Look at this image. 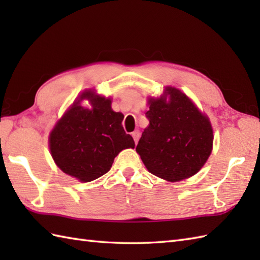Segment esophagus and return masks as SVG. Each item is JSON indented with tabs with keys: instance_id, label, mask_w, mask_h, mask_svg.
I'll list each match as a JSON object with an SVG mask.
<instances>
[{
	"instance_id": "obj_1",
	"label": "esophagus",
	"mask_w": 260,
	"mask_h": 260,
	"mask_svg": "<svg viewBox=\"0 0 260 260\" xmlns=\"http://www.w3.org/2000/svg\"><path fill=\"white\" fill-rule=\"evenodd\" d=\"M132 136H133L135 143H137V141H139V137H140V132L139 131L133 132V133H132Z\"/></svg>"
}]
</instances>
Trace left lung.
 <instances>
[{
    "instance_id": "obj_1",
    "label": "left lung",
    "mask_w": 260,
    "mask_h": 260,
    "mask_svg": "<svg viewBox=\"0 0 260 260\" xmlns=\"http://www.w3.org/2000/svg\"><path fill=\"white\" fill-rule=\"evenodd\" d=\"M165 97L150 99L145 113L150 121L142 133L136 152L146 169L171 182L190 178L211 154L213 133L209 118L189 97L168 87Z\"/></svg>"
}]
</instances>
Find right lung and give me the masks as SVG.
<instances>
[{
    "label": "right lung",
    "instance_id": "right-lung-1",
    "mask_svg": "<svg viewBox=\"0 0 260 260\" xmlns=\"http://www.w3.org/2000/svg\"><path fill=\"white\" fill-rule=\"evenodd\" d=\"M89 99L92 109L80 105ZM112 101L86 91L54 126L49 139L54 162L66 174L81 182L101 178L124 148H134L133 137L121 125L124 116L110 107Z\"/></svg>",
    "mask_w": 260,
    "mask_h": 260
}]
</instances>
